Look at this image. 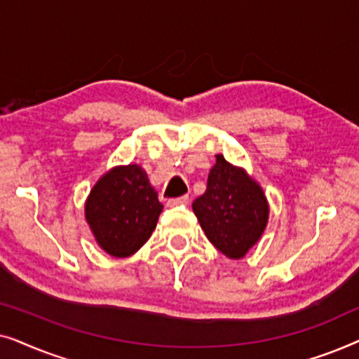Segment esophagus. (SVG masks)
<instances>
[{
	"label": "esophagus",
	"instance_id": "34e87169",
	"mask_svg": "<svg viewBox=\"0 0 359 359\" xmlns=\"http://www.w3.org/2000/svg\"><path fill=\"white\" fill-rule=\"evenodd\" d=\"M189 203V196L188 194H184V196H181V198H173V199H168V204L170 208H173V205H184V204H188Z\"/></svg>",
	"mask_w": 359,
	"mask_h": 359
}]
</instances>
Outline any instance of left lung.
Instances as JSON below:
<instances>
[{
    "label": "left lung",
    "instance_id": "8db88e82",
    "mask_svg": "<svg viewBox=\"0 0 359 359\" xmlns=\"http://www.w3.org/2000/svg\"><path fill=\"white\" fill-rule=\"evenodd\" d=\"M193 210L209 242L225 257L238 259L262 237L269 205L262 186L247 171L217 155L208 189L194 201Z\"/></svg>",
    "mask_w": 359,
    "mask_h": 359
}]
</instances>
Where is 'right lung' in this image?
<instances>
[{
	"label": "right lung",
	"instance_id": "1",
	"mask_svg": "<svg viewBox=\"0 0 359 359\" xmlns=\"http://www.w3.org/2000/svg\"><path fill=\"white\" fill-rule=\"evenodd\" d=\"M163 204L139 165L116 166L95 184L85 217L100 247L111 257L134 255L158 222Z\"/></svg>",
	"mask_w": 359,
	"mask_h": 359
}]
</instances>
